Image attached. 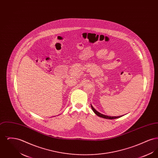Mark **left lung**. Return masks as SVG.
I'll list each match as a JSON object with an SVG mask.
<instances>
[{
	"label": "left lung",
	"instance_id": "left-lung-1",
	"mask_svg": "<svg viewBox=\"0 0 158 158\" xmlns=\"http://www.w3.org/2000/svg\"><path fill=\"white\" fill-rule=\"evenodd\" d=\"M90 106H91V108H92V110H93V111L94 112V113L97 115H98V117H101V118H105V119H109V120H113V119H115V118H120L121 117H122V116H123V115H121V116H117V117H116V116H113V117H111V116H108V115H104V114H101V113H99L98 111H97L94 107H93V106L90 104Z\"/></svg>",
	"mask_w": 158,
	"mask_h": 158
}]
</instances>
